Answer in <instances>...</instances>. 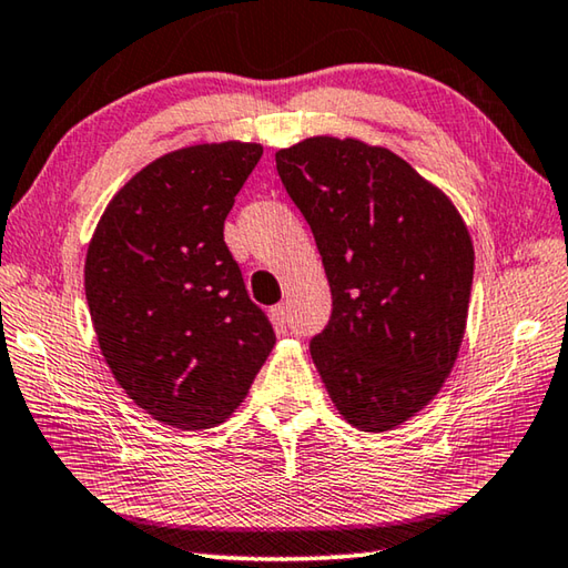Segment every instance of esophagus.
I'll return each instance as SVG.
<instances>
[{
  "label": "esophagus",
  "instance_id": "obj_1",
  "mask_svg": "<svg viewBox=\"0 0 568 568\" xmlns=\"http://www.w3.org/2000/svg\"><path fill=\"white\" fill-rule=\"evenodd\" d=\"M272 320L276 324V329H286V324H290V306L286 304H276L272 310Z\"/></svg>",
  "mask_w": 568,
  "mask_h": 568
}]
</instances>
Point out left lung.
Returning <instances> with one entry per match:
<instances>
[{
	"instance_id": "8db88e82",
	"label": "left lung",
	"mask_w": 568,
	"mask_h": 568,
	"mask_svg": "<svg viewBox=\"0 0 568 568\" xmlns=\"http://www.w3.org/2000/svg\"><path fill=\"white\" fill-rule=\"evenodd\" d=\"M332 286L310 344L336 409L362 432L394 429L429 404L459 354L474 246L439 189L389 149L314 136L276 152Z\"/></svg>"
}]
</instances>
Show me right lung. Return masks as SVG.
I'll return each instance as SVG.
<instances>
[{
	"label": "right lung",
	"instance_id": "1",
	"mask_svg": "<svg viewBox=\"0 0 568 568\" xmlns=\"http://www.w3.org/2000/svg\"><path fill=\"white\" fill-rule=\"evenodd\" d=\"M258 144H196L159 156L99 219L84 290L114 379L154 419L209 429L232 414L274 346L224 242V219Z\"/></svg>",
	"mask_w": 568,
	"mask_h": 568
}]
</instances>
